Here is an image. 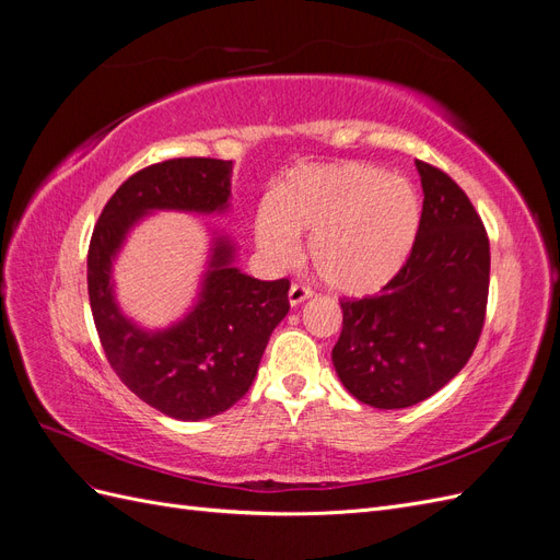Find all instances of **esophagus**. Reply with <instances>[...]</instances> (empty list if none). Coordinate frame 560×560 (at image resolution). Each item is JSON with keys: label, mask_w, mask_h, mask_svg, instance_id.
Returning a JSON list of instances; mask_svg holds the SVG:
<instances>
[{"label": "esophagus", "mask_w": 560, "mask_h": 560, "mask_svg": "<svg viewBox=\"0 0 560 560\" xmlns=\"http://www.w3.org/2000/svg\"><path fill=\"white\" fill-rule=\"evenodd\" d=\"M311 296H313V290H311V287H306V284L294 282L290 287V303H292V306H299V303H303V301L311 299Z\"/></svg>", "instance_id": "esophagus-1"}]
</instances>
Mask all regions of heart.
Returning <instances> with one entry per match:
<instances>
[{
    "instance_id": "obj_1",
    "label": "heart",
    "mask_w": 560,
    "mask_h": 560,
    "mask_svg": "<svg viewBox=\"0 0 560 560\" xmlns=\"http://www.w3.org/2000/svg\"><path fill=\"white\" fill-rule=\"evenodd\" d=\"M420 200L409 179L364 163L303 165L287 175L254 214V238L273 261L311 238L317 276L336 292H378L409 259Z\"/></svg>"
}]
</instances>
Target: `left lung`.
I'll return each instance as SVG.
<instances>
[{
	"mask_svg": "<svg viewBox=\"0 0 560 560\" xmlns=\"http://www.w3.org/2000/svg\"><path fill=\"white\" fill-rule=\"evenodd\" d=\"M416 165L425 198L409 259L381 294L341 299L343 329L331 350L348 393L374 409H406L442 389L471 358L486 319L481 217L444 171Z\"/></svg>",
	"mask_w": 560,
	"mask_h": 560,
	"instance_id": "obj_1",
	"label": "left lung"
}]
</instances>
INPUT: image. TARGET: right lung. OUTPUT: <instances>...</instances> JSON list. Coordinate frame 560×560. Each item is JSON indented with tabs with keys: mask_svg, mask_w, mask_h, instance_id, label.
Segmentation results:
<instances>
[{
	"mask_svg": "<svg viewBox=\"0 0 560 560\" xmlns=\"http://www.w3.org/2000/svg\"><path fill=\"white\" fill-rule=\"evenodd\" d=\"M231 161L171 159L130 175L100 212L89 245V299L100 343L121 383L177 420L222 413L249 389L273 329L290 311V280H257L217 241L200 301L167 331L147 334L118 313L109 268L128 229L149 210H224Z\"/></svg>",
	"mask_w": 560,
	"mask_h": 560,
	"instance_id": "obj_1",
	"label": "right lung"
}]
</instances>
